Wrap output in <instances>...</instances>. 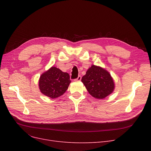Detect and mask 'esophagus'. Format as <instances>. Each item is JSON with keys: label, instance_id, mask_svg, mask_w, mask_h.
I'll list each match as a JSON object with an SVG mask.
<instances>
[{"label": "esophagus", "instance_id": "esophagus-1", "mask_svg": "<svg viewBox=\"0 0 151 151\" xmlns=\"http://www.w3.org/2000/svg\"><path fill=\"white\" fill-rule=\"evenodd\" d=\"M81 76H78L76 79H75L74 81H81Z\"/></svg>", "mask_w": 151, "mask_h": 151}]
</instances>
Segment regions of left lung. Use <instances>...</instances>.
Wrapping results in <instances>:
<instances>
[{
    "mask_svg": "<svg viewBox=\"0 0 151 151\" xmlns=\"http://www.w3.org/2000/svg\"><path fill=\"white\" fill-rule=\"evenodd\" d=\"M90 95L97 99H104L115 88L113 78L105 68L92 65L81 79Z\"/></svg>",
    "mask_w": 151,
    "mask_h": 151,
    "instance_id": "8db88e82",
    "label": "left lung"
}]
</instances>
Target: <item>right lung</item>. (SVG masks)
Listing matches in <instances>:
<instances>
[{"label": "right lung", "instance_id": "right-lung-1", "mask_svg": "<svg viewBox=\"0 0 151 151\" xmlns=\"http://www.w3.org/2000/svg\"><path fill=\"white\" fill-rule=\"evenodd\" d=\"M70 83L68 73L63 72L55 67H51L41 75L38 86L43 95L51 99H55L66 92Z\"/></svg>", "mask_w": 151, "mask_h": 151}]
</instances>
